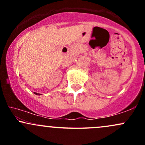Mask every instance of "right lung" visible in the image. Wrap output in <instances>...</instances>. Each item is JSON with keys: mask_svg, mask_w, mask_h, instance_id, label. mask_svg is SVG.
<instances>
[{"mask_svg": "<svg viewBox=\"0 0 145 145\" xmlns=\"http://www.w3.org/2000/svg\"><path fill=\"white\" fill-rule=\"evenodd\" d=\"M34 93H35V95H41V94L37 93H35V92H34Z\"/></svg>", "mask_w": 145, "mask_h": 145, "instance_id": "add662e5", "label": "right lung"}]
</instances>
